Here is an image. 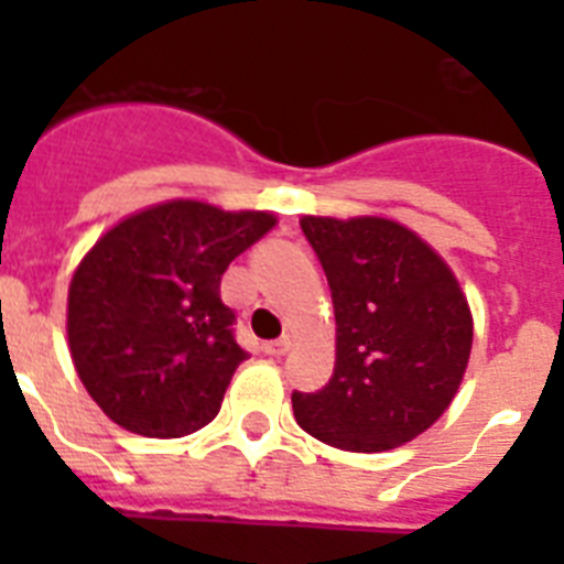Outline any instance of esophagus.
I'll use <instances>...</instances> for the list:
<instances>
[{
    "mask_svg": "<svg viewBox=\"0 0 564 564\" xmlns=\"http://www.w3.org/2000/svg\"><path fill=\"white\" fill-rule=\"evenodd\" d=\"M291 338H276V341H268L265 344V347H262V350H265L268 352V356H285V352L288 350H291Z\"/></svg>",
    "mask_w": 564,
    "mask_h": 564,
    "instance_id": "obj_1",
    "label": "esophagus"
}]
</instances>
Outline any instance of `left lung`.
Masks as SVG:
<instances>
[{"label":"left lung","mask_w":564,"mask_h":564,"mask_svg":"<svg viewBox=\"0 0 564 564\" xmlns=\"http://www.w3.org/2000/svg\"><path fill=\"white\" fill-rule=\"evenodd\" d=\"M336 311V367L293 390L307 435L347 452L395 449L455 398L471 352V313L455 273L410 228L381 217H302Z\"/></svg>","instance_id":"left-lung-1"}]
</instances>
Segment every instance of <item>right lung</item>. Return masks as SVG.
<instances>
[{
    "mask_svg": "<svg viewBox=\"0 0 564 564\" xmlns=\"http://www.w3.org/2000/svg\"><path fill=\"white\" fill-rule=\"evenodd\" d=\"M273 226L265 212L174 200L118 223L84 257L69 282V352L118 426L183 437L217 417L248 358L220 279Z\"/></svg>",
    "mask_w": 564,
    "mask_h": 564,
    "instance_id": "right-lung-1",
    "label": "right lung"
}]
</instances>
